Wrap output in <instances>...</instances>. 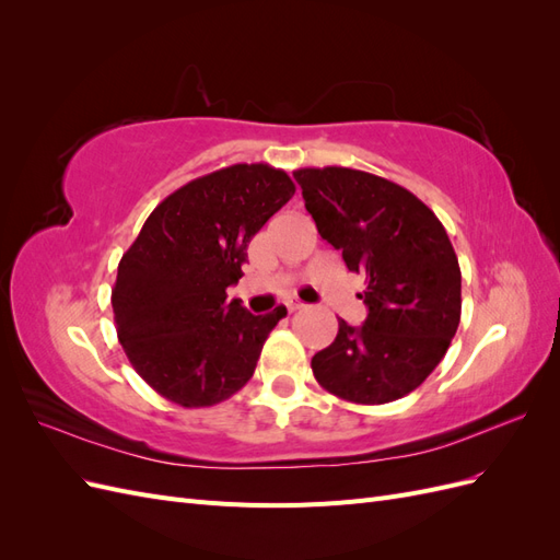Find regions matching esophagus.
<instances>
[{
	"mask_svg": "<svg viewBox=\"0 0 560 560\" xmlns=\"http://www.w3.org/2000/svg\"><path fill=\"white\" fill-rule=\"evenodd\" d=\"M303 306H306V303L299 301V299H290V301H287V311H290V313H294V311H301Z\"/></svg>",
	"mask_w": 560,
	"mask_h": 560,
	"instance_id": "1",
	"label": "esophagus"
}]
</instances>
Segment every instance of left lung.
I'll use <instances>...</instances> for the list:
<instances>
[{"label":"left lung","mask_w":560,"mask_h":560,"mask_svg":"<svg viewBox=\"0 0 560 560\" xmlns=\"http://www.w3.org/2000/svg\"><path fill=\"white\" fill-rule=\"evenodd\" d=\"M306 210L322 238L362 273L369 315L338 319L334 343L311 366L317 383L352 404H387L425 381L460 325V266L436 214L409 189L352 167H299Z\"/></svg>","instance_id":"left-lung-1"}]
</instances>
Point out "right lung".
Returning <instances> with one entry per match:
<instances>
[{"instance_id":"1","label":"right lung","mask_w":560,"mask_h":560,"mask_svg":"<svg viewBox=\"0 0 560 560\" xmlns=\"http://www.w3.org/2000/svg\"><path fill=\"white\" fill-rule=\"evenodd\" d=\"M296 191L268 163H235L161 200L118 261L112 308L118 343L156 393L184 409L229 399L252 378L287 315H252L226 290L247 245Z\"/></svg>"}]
</instances>
